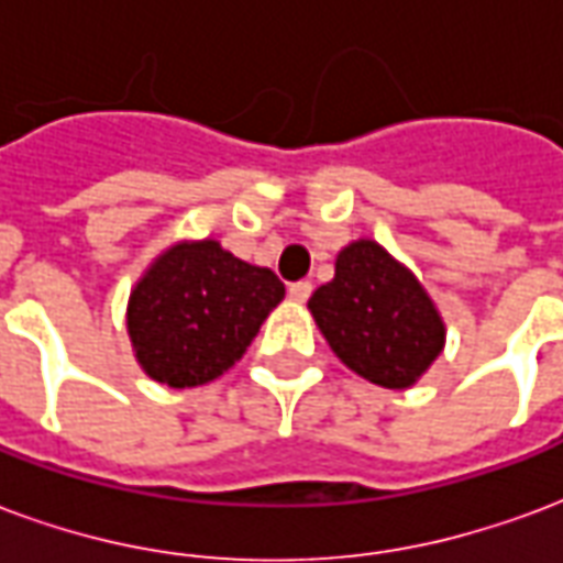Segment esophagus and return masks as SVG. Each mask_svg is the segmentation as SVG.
<instances>
[{
  "label": "esophagus",
  "mask_w": 563,
  "mask_h": 563,
  "mask_svg": "<svg viewBox=\"0 0 563 563\" xmlns=\"http://www.w3.org/2000/svg\"><path fill=\"white\" fill-rule=\"evenodd\" d=\"M287 294L294 302H306L311 297V282H294V285L287 287Z\"/></svg>",
  "instance_id": "34e87169"
}]
</instances>
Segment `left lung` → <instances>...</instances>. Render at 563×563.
Instances as JSON below:
<instances>
[{"instance_id":"left-lung-1","label":"left lung","mask_w":563,"mask_h":563,"mask_svg":"<svg viewBox=\"0 0 563 563\" xmlns=\"http://www.w3.org/2000/svg\"><path fill=\"white\" fill-rule=\"evenodd\" d=\"M309 311L332 354L377 387H413L444 351L446 327L432 297L375 240L344 245Z\"/></svg>"}]
</instances>
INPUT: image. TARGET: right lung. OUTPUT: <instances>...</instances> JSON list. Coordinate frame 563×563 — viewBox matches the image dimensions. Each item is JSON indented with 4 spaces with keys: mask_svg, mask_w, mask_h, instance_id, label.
<instances>
[{
    "mask_svg": "<svg viewBox=\"0 0 563 563\" xmlns=\"http://www.w3.org/2000/svg\"><path fill=\"white\" fill-rule=\"evenodd\" d=\"M282 299L273 269L245 264L216 240L176 242L131 290V347L152 380L200 387L245 354Z\"/></svg>",
    "mask_w": 563,
    "mask_h": 563,
    "instance_id": "1",
    "label": "right lung"
}]
</instances>
